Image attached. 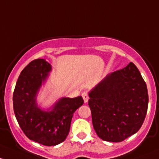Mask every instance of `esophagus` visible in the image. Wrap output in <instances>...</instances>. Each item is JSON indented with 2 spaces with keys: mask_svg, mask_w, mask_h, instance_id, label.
Here are the masks:
<instances>
[{
  "mask_svg": "<svg viewBox=\"0 0 159 159\" xmlns=\"http://www.w3.org/2000/svg\"><path fill=\"white\" fill-rule=\"evenodd\" d=\"M82 97H83V100H84L85 102H87L89 99V95H88V93H86V92H83V93H82Z\"/></svg>",
  "mask_w": 159,
  "mask_h": 159,
  "instance_id": "esophagus-1",
  "label": "esophagus"
}]
</instances>
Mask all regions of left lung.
<instances>
[{"instance_id":"8db88e82","label":"left lung","mask_w":159,"mask_h":159,"mask_svg":"<svg viewBox=\"0 0 159 159\" xmlns=\"http://www.w3.org/2000/svg\"><path fill=\"white\" fill-rule=\"evenodd\" d=\"M89 95L93 128L102 140L122 142L139 130L147 113L148 95L133 63L108 75Z\"/></svg>"}]
</instances>
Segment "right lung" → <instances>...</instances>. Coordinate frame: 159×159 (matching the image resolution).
<instances>
[{"label":"right lung","mask_w":159,"mask_h":159,"mask_svg":"<svg viewBox=\"0 0 159 159\" xmlns=\"http://www.w3.org/2000/svg\"><path fill=\"white\" fill-rule=\"evenodd\" d=\"M51 66L43 59L31 61L19 76L13 94V106L18 124L29 139L53 146L67 137L75 111L83 104L81 96L62 98L50 112L37 107L36 96Z\"/></svg>","instance_id":"1"}]
</instances>
